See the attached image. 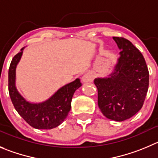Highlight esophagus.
Returning <instances> with one entry per match:
<instances>
[{
	"mask_svg": "<svg viewBox=\"0 0 158 158\" xmlns=\"http://www.w3.org/2000/svg\"><path fill=\"white\" fill-rule=\"evenodd\" d=\"M94 80V75L91 72H86L82 76V81L83 82H89Z\"/></svg>",
	"mask_w": 158,
	"mask_h": 158,
	"instance_id": "1",
	"label": "esophagus"
}]
</instances>
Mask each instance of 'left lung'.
Wrapping results in <instances>:
<instances>
[{
	"label": "left lung",
	"mask_w": 158,
	"mask_h": 158,
	"mask_svg": "<svg viewBox=\"0 0 158 158\" xmlns=\"http://www.w3.org/2000/svg\"><path fill=\"white\" fill-rule=\"evenodd\" d=\"M120 50L110 74L94 79L98 106L107 118L122 122L141 109L148 90L149 72L140 51L129 40L113 37Z\"/></svg>",
	"instance_id": "8db88e82"
}]
</instances>
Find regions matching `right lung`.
<instances>
[{
	"label": "right lung",
	"mask_w": 158,
	"mask_h": 158,
	"mask_svg": "<svg viewBox=\"0 0 158 158\" xmlns=\"http://www.w3.org/2000/svg\"><path fill=\"white\" fill-rule=\"evenodd\" d=\"M22 48L11 61L8 70V91L12 104L29 126L37 129H51L61 125L71 110V102L76 89L82 83L80 79L65 84L51 97L43 102H30L22 95L16 87V68L23 54Z\"/></svg>",
	"instance_id": "obj_1"
}]
</instances>
